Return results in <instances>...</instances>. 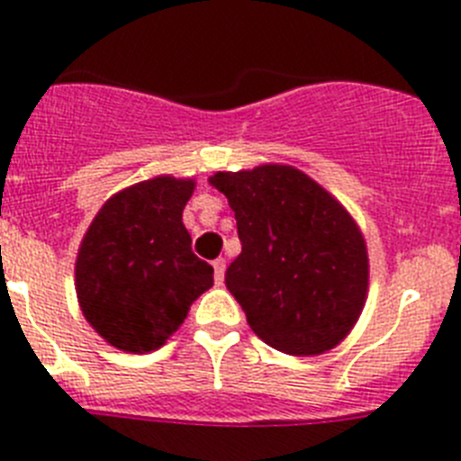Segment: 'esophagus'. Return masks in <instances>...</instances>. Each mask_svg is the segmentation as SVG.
Listing matches in <instances>:
<instances>
[{
    "label": "esophagus",
    "mask_w": 461,
    "mask_h": 461,
    "mask_svg": "<svg viewBox=\"0 0 461 461\" xmlns=\"http://www.w3.org/2000/svg\"><path fill=\"white\" fill-rule=\"evenodd\" d=\"M212 267H214V284L221 286L223 275H226V258H217L214 263H212Z\"/></svg>",
    "instance_id": "esophagus-1"
}]
</instances>
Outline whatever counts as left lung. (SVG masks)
<instances>
[{"mask_svg": "<svg viewBox=\"0 0 461 461\" xmlns=\"http://www.w3.org/2000/svg\"><path fill=\"white\" fill-rule=\"evenodd\" d=\"M210 185L235 212L242 254L226 286L256 337L297 357L341 344L369 288L367 242L348 210L293 166L219 170Z\"/></svg>", "mask_w": 461, "mask_h": 461, "instance_id": "8db88e82", "label": "left lung"}]
</instances>
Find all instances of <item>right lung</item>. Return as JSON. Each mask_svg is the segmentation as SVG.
Listing matches in <instances>:
<instances>
[{
  "label": "right lung",
  "instance_id": "obj_1",
  "mask_svg": "<svg viewBox=\"0 0 461 461\" xmlns=\"http://www.w3.org/2000/svg\"><path fill=\"white\" fill-rule=\"evenodd\" d=\"M191 177L157 175L110 195L89 223L76 258L83 316L110 346L149 353L185 323L214 284V270L191 251L182 212Z\"/></svg>",
  "mask_w": 461,
  "mask_h": 461
}]
</instances>
